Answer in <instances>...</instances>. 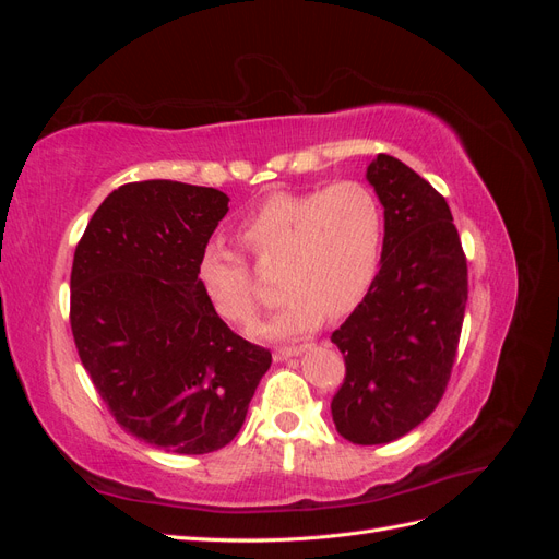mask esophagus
Instances as JSON below:
<instances>
[{"instance_id":"esophagus-1","label":"esophagus","mask_w":559,"mask_h":559,"mask_svg":"<svg viewBox=\"0 0 559 559\" xmlns=\"http://www.w3.org/2000/svg\"><path fill=\"white\" fill-rule=\"evenodd\" d=\"M300 352H302V347H277V349H275V359H277V361L292 359V357H298Z\"/></svg>"}]
</instances>
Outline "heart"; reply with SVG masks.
Wrapping results in <instances>:
<instances>
[{"mask_svg": "<svg viewBox=\"0 0 559 559\" xmlns=\"http://www.w3.org/2000/svg\"><path fill=\"white\" fill-rule=\"evenodd\" d=\"M382 230L378 195L354 179L261 200L235 226V240L253 263L261 270L277 267L282 308L261 333L300 335L321 317L341 319L357 308L378 275ZM195 277L224 321L242 329L257 324L261 298L240 253L207 245L200 251Z\"/></svg>", "mask_w": 559, "mask_h": 559, "instance_id": "obj_1", "label": "heart"}]
</instances>
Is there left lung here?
<instances>
[{"label": "left lung", "instance_id": "obj_1", "mask_svg": "<svg viewBox=\"0 0 559 559\" xmlns=\"http://www.w3.org/2000/svg\"><path fill=\"white\" fill-rule=\"evenodd\" d=\"M366 179L384 207L380 273L331 343L345 380L331 401L335 429L357 445L413 431L443 399L468 298L466 257L445 198L394 156Z\"/></svg>", "mask_w": 559, "mask_h": 559}]
</instances>
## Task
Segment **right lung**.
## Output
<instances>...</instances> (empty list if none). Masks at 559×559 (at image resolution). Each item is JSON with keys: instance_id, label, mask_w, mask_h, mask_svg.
Masks as SVG:
<instances>
[{"instance_id": "add662e5", "label": "right lung", "mask_w": 559, "mask_h": 559, "mask_svg": "<svg viewBox=\"0 0 559 559\" xmlns=\"http://www.w3.org/2000/svg\"><path fill=\"white\" fill-rule=\"evenodd\" d=\"M228 200L170 179L123 183L74 251L70 321L83 368L118 425L177 454L228 445L273 364L228 329L195 277Z\"/></svg>"}]
</instances>
